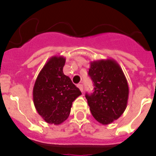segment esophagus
<instances>
[{
  "label": "esophagus",
  "instance_id": "34e87169",
  "mask_svg": "<svg viewBox=\"0 0 156 156\" xmlns=\"http://www.w3.org/2000/svg\"><path fill=\"white\" fill-rule=\"evenodd\" d=\"M77 87H79L80 90H81V91H83V85L81 84V83H79V84H77Z\"/></svg>",
  "mask_w": 156,
  "mask_h": 156
}]
</instances>
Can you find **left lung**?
<instances>
[{"mask_svg":"<svg viewBox=\"0 0 156 156\" xmlns=\"http://www.w3.org/2000/svg\"><path fill=\"white\" fill-rule=\"evenodd\" d=\"M89 76L94 91L86 94L92 115L102 125L112 123L121 116L127 105L129 87L119 65L114 59L90 62Z\"/></svg>","mask_w":156,"mask_h":156,"instance_id":"1","label":"left lung"}]
</instances>
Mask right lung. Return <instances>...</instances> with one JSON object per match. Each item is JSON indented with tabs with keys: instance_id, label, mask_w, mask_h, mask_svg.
<instances>
[{
	"instance_id": "obj_1",
	"label": "right lung",
	"mask_w": 156,
	"mask_h": 156,
	"mask_svg": "<svg viewBox=\"0 0 156 156\" xmlns=\"http://www.w3.org/2000/svg\"><path fill=\"white\" fill-rule=\"evenodd\" d=\"M66 58L52 56L37 77L33 99L37 112L49 124L59 125L68 119L73 101L81 91L63 73Z\"/></svg>"
}]
</instances>
